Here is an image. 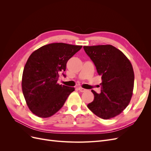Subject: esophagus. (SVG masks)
I'll use <instances>...</instances> for the list:
<instances>
[{
    "label": "esophagus",
    "mask_w": 151,
    "mask_h": 151,
    "mask_svg": "<svg viewBox=\"0 0 151 151\" xmlns=\"http://www.w3.org/2000/svg\"><path fill=\"white\" fill-rule=\"evenodd\" d=\"M78 90L80 91V92L81 93H83V92H85V91H86V89H84V88H78Z\"/></svg>",
    "instance_id": "esophagus-1"
}]
</instances>
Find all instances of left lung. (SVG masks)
Masks as SVG:
<instances>
[{"label": "left lung", "instance_id": "left-lung-1", "mask_svg": "<svg viewBox=\"0 0 151 151\" xmlns=\"http://www.w3.org/2000/svg\"><path fill=\"white\" fill-rule=\"evenodd\" d=\"M83 48L102 79L101 93L91 90L94 98L88 107L98 117L110 119L130 103L134 84L133 67L125 55L111 45Z\"/></svg>", "mask_w": 151, "mask_h": 151}]
</instances>
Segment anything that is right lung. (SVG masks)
I'll use <instances>...</instances> for the list:
<instances>
[{"instance_id":"obj_1","label":"right lung","mask_w":151,"mask_h":151,"mask_svg":"<svg viewBox=\"0 0 151 151\" xmlns=\"http://www.w3.org/2000/svg\"><path fill=\"white\" fill-rule=\"evenodd\" d=\"M82 46L63 43L48 44L31 53L24 66L22 90L27 105L33 114L48 118L64 104L74 88L57 83L67 61Z\"/></svg>"}]
</instances>
